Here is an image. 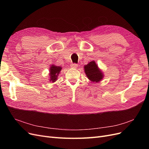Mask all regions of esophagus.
<instances>
[{
  "mask_svg": "<svg viewBox=\"0 0 149 149\" xmlns=\"http://www.w3.org/2000/svg\"><path fill=\"white\" fill-rule=\"evenodd\" d=\"M70 66H71V68H77L78 67V65L76 63H72L70 65Z\"/></svg>",
  "mask_w": 149,
  "mask_h": 149,
  "instance_id": "esophagus-1",
  "label": "esophagus"
}]
</instances>
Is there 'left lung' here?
I'll use <instances>...</instances> for the list:
<instances>
[{
	"label": "left lung",
	"instance_id": "obj_1",
	"mask_svg": "<svg viewBox=\"0 0 149 149\" xmlns=\"http://www.w3.org/2000/svg\"><path fill=\"white\" fill-rule=\"evenodd\" d=\"M84 71L88 78L93 82H98L103 79V74L99 70L95 61H91L84 66Z\"/></svg>",
	"mask_w": 149,
	"mask_h": 149
}]
</instances>
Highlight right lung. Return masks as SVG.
<instances>
[{
  "label": "right lung",
  "mask_w": 149,
  "mask_h": 149,
  "mask_svg": "<svg viewBox=\"0 0 149 149\" xmlns=\"http://www.w3.org/2000/svg\"><path fill=\"white\" fill-rule=\"evenodd\" d=\"M61 69V68L60 66H56L52 65L50 68V81L54 82L57 80V76Z\"/></svg>",
  "instance_id": "right-lung-1"
}]
</instances>
